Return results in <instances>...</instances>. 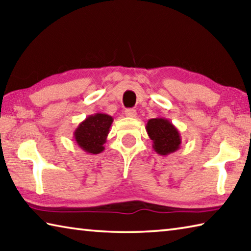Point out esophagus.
<instances>
[{"mask_svg":"<svg viewBox=\"0 0 251 251\" xmlns=\"http://www.w3.org/2000/svg\"><path fill=\"white\" fill-rule=\"evenodd\" d=\"M125 114L129 118H135L137 117V111L134 109H126L125 111Z\"/></svg>","mask_w":251,"mask_h":251,"instance_id":"esophagus-1","label":"esophagus"}]
</instances>
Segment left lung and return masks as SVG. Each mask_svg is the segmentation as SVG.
Returning <instances> with one entry per match:
<instances>
[{"instance_id": "8db88e82", "label": "left lung", "mask_w": 251, "mask_h": 251, "mask_svg": "<svg viewBox=\"0 0 251 251\" xmlns=\"http://www.w3.org/2000/svg\"><path fill=\"white\" fill-rule=\"evenodd\" d=\"M146 129L153 142V149L157 154L169 155L179 149L182 143L181 134L176 126L168 119H150Z\"/></svg>"}]
</instances>
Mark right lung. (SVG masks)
<instances>
[{
	"mask_svg": "<svg viewBox=\"0 0 251 251\" xmlns=\"http://www.w3.org/2000/svg\"><path fill=\"white\" fill-rule=\"evenodd\" d=\"M112 122L113 118L109 114H90L75 130V141L85 152L99 154L104 150L103 144L107 141Z\"/></svg>",
	"mask_w": 251,
	"mask_h": 251,
	"instance_id": "1",
	"label": "right lung"
}]
</instances>
